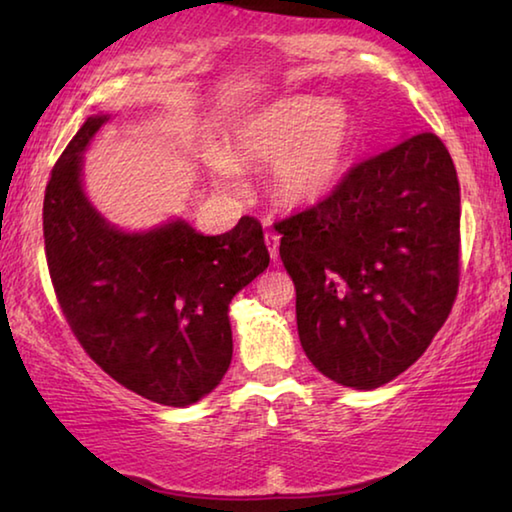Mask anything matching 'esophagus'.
I'll use <instances>...</instances> for the list:
<instances>
[{"label":"esophagus","instance_id":"obj_1","mask_svg":"<svg viewBox=\"0 0 512 512\" xmlns=\"http://www.w3.org/2000/svg\"><path fill=\"white\" fill-rule=\"evenodd\" d=\"M266 246L273 262H277V257H280V235L277 232H266Z\"/></svg>","mask_w":512,"mask_h":512}]
</instances>
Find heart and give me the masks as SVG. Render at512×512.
Listing matches in <instances>:
<instances>
[{
    "instance_id": "b5f03b06",
    "label": "heart",
    "mask_w": 512,
    "mask_h": 512,
    "mask_svg": "<svg viewBox=\"0 0 512 512\" xmlns=\"http://www.w3.org/2000/svg\"><path fill=\"white\" fill-rule=\"evenodd\" d=\"M354 140V121L339 101L316 94H284L250 110L232 131L235 153L246 162H273V189L287 205H314L339 183ZM214 167L232 176L216 155Z\"/></svg>"
}]
</instances>
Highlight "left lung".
I'll list each match as a JSON object with an SVG mask.
<instances>
[{
    "label": "left lung",
    "instance_id": "8db88e82",
    "mask_svg": "<svg viewBox=\"0 0 512 512\" xmlns=\"http://www.w3.org/2000/svg\"><path fill=\"white\" fill-rule=\"evenodd\" d=\"M458 228L461 187L433 133L354 164L327 198L277 223L309 361L357 391L413 366L456 300Z\"/></svg>",
    "mask_w": 512,
    "mask_h": 512
}]
</instances>
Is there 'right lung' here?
<instances>
[{
	"mask_svg": "<svg viewBox=\"0 0 512 512\" xmlns=\"http://www.w3.org/2000/svg\"><path fill=\"white\" fill-rule=\"evenodd\" d=\"M106 121L85 119L51 169L42 205L51 284L103 372L151 402L189 406L230 368V300L271 262L262 225L241 216L216 237L180 219L149 232L117 230L81 183V155Z\"/></svg>",
	"mask_w": 512,
	"mask_h": 512,
	"instance_id": "right-lung-1",
	"label": "right lung"
}]
</instances>
